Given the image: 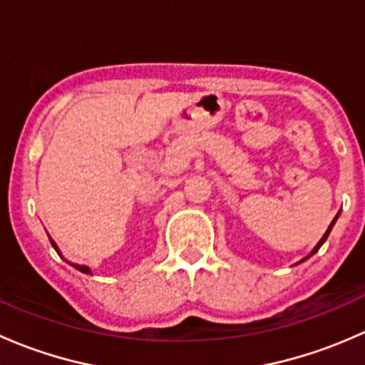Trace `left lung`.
<instances>
[{
  "label": "left lung",
  "mask_w": 365,
  "mask_h": 365,
  "mask_svg": "<svg viewBox=\"0 0 365 365\" xmlns=\"http://www.w3.org/2000/svg\"><path fill=\"white\" fill-rule=\"evenodd\" d=\"M339 215H341V212H339V213H337V215H336V217H334V220H332V222H330L329 230H327V231H325V235H323V237H322V240H319V242H318V244H316V245H314V249H312V251H311V252H309V254H307V256H305V257H302V259H300V261H298V263H302V261L309 259V257H311V256H312V254H316V252H318V251H319V247H322V245H323V244H325V240H327V238H329L330 231H332L334 224H336V220H337V219H339Z\"/></svg>",
  "instance_id": "left-lung-1"
}]
</instances>
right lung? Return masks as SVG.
<instances>
[{
	"label": "right lung",
	"instance_id": "obj_1",
	"mask_svg": "<svg viewBox=\"0 0 365 365\" xmlns=\"http://www.w3.org/2000/svg\"><path fill=\"white\" fill-rule=\"evenodd\" d=\"M49 242H51V245H53V247H54V251H56V252H58V256H60V257H61V259H65V257H63V256H61L60 249H58L56 242H54V240H53V238H51V237H49ZM65 261H67V259H65ZM67 263H68V264H72V267H73V268H76V270L83 272V274H91L90 267H86V264H77V263H70V261H67Z\"/></svg>",
	"mask_w": 365,
	"mask_h": 365
}]
</instances>
